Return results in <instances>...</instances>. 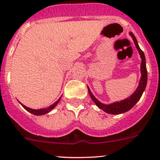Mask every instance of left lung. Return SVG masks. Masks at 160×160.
I'll return each mask as SVG.
<instances>
[{
	"label": "left lung",
	"mask_w": 160,
	"mask_h": 160,
	"mask_svg": "<svg viewBox=\"0 0 160 160\" xmlns=\"http://www.w3.org/2000/svg\"><path fill=\"white\" fill-rule=\"evenodd\" d=\"M129 35L132 37L134 40V42H135V46H136L137 49L138 50V52H139L140 56H141L142 59V62H141V74L142 77L140 79L139 83H138V86L136 90L133 93V94H132L129 98H126V99L123 100V101H117V102L112 103L110 104H104L100 102L93 94H92L91 91H90L89 88H88V92H89V94L91 98V99L93 100V102L96 104V105L98 106L99 108H101V110H103L105 112L108 113V114H122V113H125L126 111H129L131 108L134 107L135 104L138 102V100L141 98L143 92H144L145 89H146V83H147V70H146V58H145L144 52L142 51V49H140L139 46H138V42H137L136 38H135V35H133L132 32H130Z\"/></svg>",
	"instance_id": "obj_1"
}]
</instances>
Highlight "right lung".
Listing matches in <instances>:
<instances>
[{
  "label": "right lung",
  "instance_id": "right-lung-1",
  "mask_svg": "<svg viewBox=\"0 0 160 160\" xmlns=\"http://www.w3.org/2000/svg\"><path fill=\"white\" fill-rule=\"evenodd\" d=\"M60 98H59L58 101H56V102L54 103L53 104H52V105H50L49 107H48L47 108H44V109H38V110H35V109H32V108H29L26 107V106H25L24 104H22V107L24 108L25 109V110H27L28 111H29L30 113H32V114H35V115H42V114H47V113H49L50 111L52 110L53 108H54L55 107H56V105L58 104V103H59V100H60Z\"/></svg>",
  "mask_w": 160,
  "mask_h": 160
}]
</instances>
